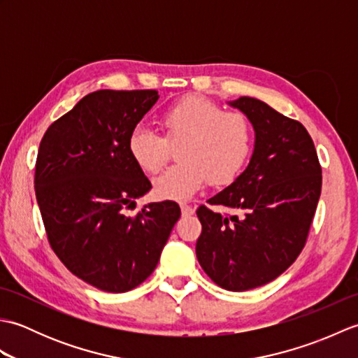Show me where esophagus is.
<instances>
[{
	"label": "esophagus",
	"mask_w": 358,
	"mask_h": 358,
	"mask_svg": "<svg viewBox=\"0 0 358 358\" xmlns=\"http://www.w3.org/2000/svg\"><path fill=\"white\" fill-rule=\"evenodd\" d=\"M195 212V209L192 206H189V204H181V214L185 217H191Z\"/></svg>",
	"instance_id": "34e87169"
}]
</instances>
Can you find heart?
I'll list each match as a JSON object with an SVG mask.
<instances>
[{
    "instance_id": "b5f03b06",
    "label": "heart",
    "mask_w": 358,
    "mask_h": 358,
    "mask_svg": "<svg viewBox=\"0 0 358 358\" xmlns=\"http://www.w3.org/2000/svg\"><path fill=\"white\" fill-rule=\"evenodd\" d=\"M164 136L136 126L129 135V152L143 171L157 173L178 149L180 164L154 180V191L164 200L185 201L206 185L224 186L238 177L252 150V126L241 112L200 95H189L162 115Z\"/></svg>"
}]
</instances>
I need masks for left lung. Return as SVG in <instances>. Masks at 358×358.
I'll use <instances>...</instances> for the list:
<instances>
[{
    "label": "left lung",
    "instance_id": "1",
    "mask_svg": "<svg viewBox=\"0 0 358 358\" xmlns=\"http://www.w3.org/2000/svg\"><path fill=\"white\" fill-rule=\"evenodd\" d=\"M229 106L254 127L252 157L229 186L208 200L231 215L196 209L201 235L195 252L212 281L241 292L275 280L300 255L320 199L322 167L299 121L257 98L240 96Z\"/></svg>",
    "mask_w": 358,
    "mask_h": 358
}]
</instances>
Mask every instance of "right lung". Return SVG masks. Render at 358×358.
I'll list each match as a JSON object with an SVG mask.
<instances>
[{"label":"right lung","instance_id":"right-lung-1","mask_svg":"<svg viewBox=\"0 0 358 358\" xmlns=\"http://www.w3.org/2000/svg\"><path fill=\"white\" fill-rule=\"evenodd\" d=\"M157 90H96L49 126L38 149L35 194L53 252L86 283L127 292L154 269L181 215L175 201L124 209L150 191L129 135Z\"/></svg>","mask_w":358,"mask_h":358}]
</instances>
